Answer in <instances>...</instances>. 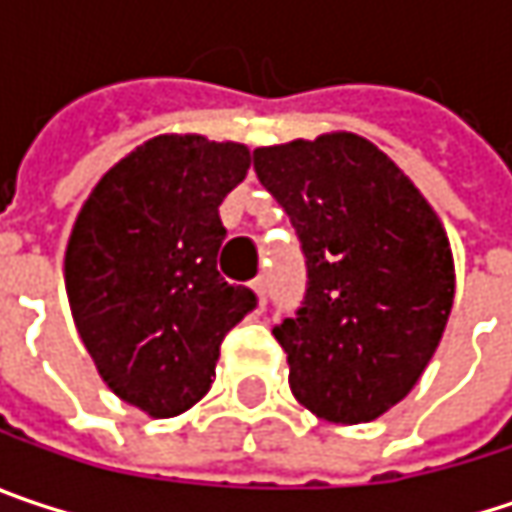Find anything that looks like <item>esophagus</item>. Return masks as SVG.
I'll return each mask as SVG.
<instances>
[{
    "label": "esophagus",
    "instance_id": "1",
    "mask_svg": "<svg viewBox=\"0 0 512 512\" xmlns=\"http://www.w3.org/2000/svg\"><path fill=\"white\" fill-rule=\"evenodd\" d=\"M250 288L256 291V297H259V303L265 306V300H268V276H256L253 282H250Z\"/></svg>",
    "mask_w": 512,
    "mask_h": 512
}]
</instances>
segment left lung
<instances>
[{
  "mask_svg": "<svg viewBox=\"0 0 512 512\" xmlns=\"http://www.w3.org/2000/svg\"><path fill=\"white\" fill-rule=\"evenodd\" d=\"M306 256V297L274 326L288 384L320 420L382 417L420 382L455 300L446 230L373 142L323 133L253 151Z\"/></svg>",
  "mask_w": 512,
  "mask_h": 512,
  "instance_id": "obj_1",
  "label": "left lung"
}]
</instances>
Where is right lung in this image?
<instances>
[{"label": "right lung", "mask_w": 512, "mask_h": 512, "mask_svg": "<svg viewBox=\"0 0 512 512\" xmlns=\"http://www.w3.org/2000/svg\"><path fill=\"white\" fill-rule=\"evenodd\" d=\"M250 151L163 133L113 165L66 244V294L107 387L148 417H177L209 390L224 335L256 294L218 274L221 201Z\"/></svg>", "instance_id": "1"}]
</instances>
